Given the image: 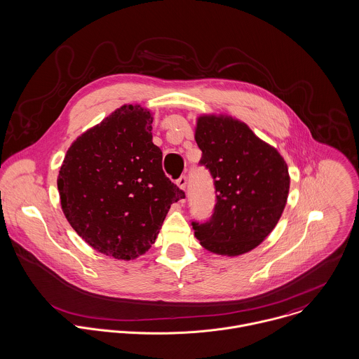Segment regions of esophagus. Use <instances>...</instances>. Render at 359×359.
I'll return each mask as SVG.
<instances>
[{
	"label": "esophagus",
	"instance_id": "obj_1",
	"mask_svg": "<svg viewBox=\"0 0 359 359\" xmlns=\"http://www.w3.org/2000/svg\"><path fill=\"white\" fill-rule=\"evenodd\" d=\"M176 184L180 190H186V186H187V177L186 176H182L180 179L176 180Z\"/></svg>",
	"mask_w": 359,
	"mask_h": 359
}]
</instances>
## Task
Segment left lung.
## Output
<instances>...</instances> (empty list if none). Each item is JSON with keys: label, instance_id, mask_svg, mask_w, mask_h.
Returning <instances> with one entry per match:
<instances>
[{"label": "left lung", "instance_id": "1", "mask_svg": "<svg viewBox=\"0 0 359 359\" xmlns=\"http://www.w3.org/2000/svg\"><path fill=\"white\" fill-rule=\"evenodd\" d=\"M194 139L215 182L212 219L193 223L200 244L223 257L258 247L285 211L290 175L285 158L247 123L226 114L197 116Z\"/></svg>", "mask_w": 359, "mask_h": 359}]
</instances>
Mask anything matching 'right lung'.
I'll use <instances>...</instances> for the list:
<instances>
[{
  "mask_svg": "<svg viewBox=\"0 0 359 359\" xmlns=\"http://www.w3.org/2000/svg\"><path fill=\"white\" fill-rule=\"evenodd\" d=\"M152 112L125 104L69 147L58 175L64 215L95 251L136 259L155 243L184 193L162 170Z\"/></svg>",
  "mask_w": 359,
  "mask_h": 359,
  "instance_id": "obj_1",
  "label": "right lung"
}]
</instances>
